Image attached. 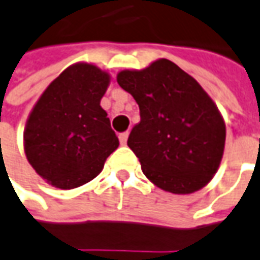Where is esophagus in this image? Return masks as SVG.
<instances>
[{"label":"esophagus","mask_w":260,"mask_h":260,"mask_svg":"<svg viewBox=\"0 0 260 260\" xmlns=\"http://www.w3.org/2000/svg\"><path fill=\"white\" fill-rule=\"evenodd\" d=\"M127 137H128V133H127V132L119 134V141H120V144H121V146H124V144L127 143Z\"/></svg>","instance_id":"esophagus-1"}]
</instances>
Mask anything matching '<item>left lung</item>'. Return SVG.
I'll list each match as a JSON object with an SVG mask.
<instances>
[{
  "instance_id": "8db88e82",
  "label": "left lung",
  "mask_w": 260,
  "mask_h": 260,
  "mask_svg": "<svg viewBox=\"0 0 260 260\" xmlns=\"http://www.w3.org/2000/svg\"><path fill=\"white\" fill-rule=\"evenodd\" d=\"M117 83L140 109L127 146L144 175L173 194L205 187L222 158L225 123L200 83L168 59L143 71H121Z\"/></svg>"
}]
</instances>
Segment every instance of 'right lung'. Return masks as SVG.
I'll list each match as a JSON object with an SVG mask.
<instances>
[{
    "label": "right lung",
    "instance_id": "add662e5",
    "mask_svg": "<svg viewBox=\"0 0 260 260\" xmlns=\"http://www.w3.org/2000/svg\"><path fill=\"white\" fill-rule=\"evenodd\" d=\"M110 78L89 63L69 66L46 87L25 127V154L44 180L71 189L93 180L119 147L100 106Z\"/></svg>",
    "mask_w": 260,
    "mask_h": 260
}]
</instances>
